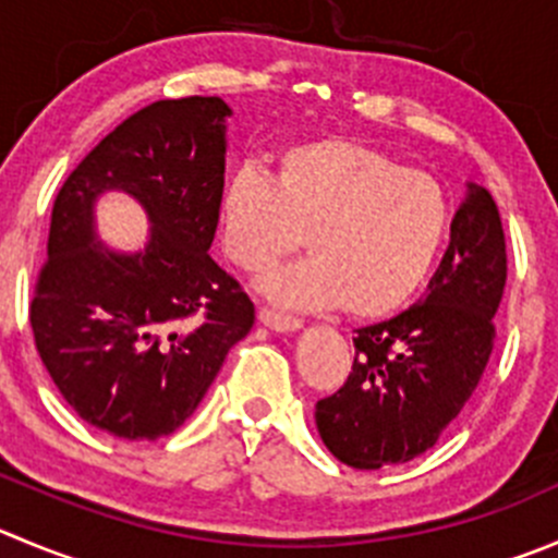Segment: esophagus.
I'll return each mask as SVG.
<instances>
[{"label": "esophagus", "instance_id": "34e87169", "mask_svg": "<svg viewBox=\"0 0 558 558\" xmlns=\"http://www.w3.org/2000/svg\"><path fill=\"white\" fill-rule=\"evenodd\" d=\"M257 317L265 328H270V331H276V333H290V331H299L301 328V320H295V317H288V315H279V312L259 310Z\"/></svg>", "mask_w": 558, "mask_h": 558}]
</instances>
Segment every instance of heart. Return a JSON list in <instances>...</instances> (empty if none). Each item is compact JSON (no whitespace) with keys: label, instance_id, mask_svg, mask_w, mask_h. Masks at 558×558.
<instances>
[{"label":"heart","instance_id":"b5f03b06","mask_svg":"<svg viewBox=\"0 0 558 558\" xmlns=\"http://www.w3.org/2000/svg\"><path fill=\"white\" fill-rule=\"evenodd\" d=\"M449 225L452 205L433 174L342 136L288 145L276 178L243 163L219 191L221 248L238 268H270L306 235L312 257L259 282L288 310L342 301L355 317L402 310L427 282Z\"/></svg>","mask_w":558,"mask_h":558}]
</instances>
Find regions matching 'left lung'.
<instances>
[{
  "label": "left lung",
  "instance_id": "left-lung-1",
  "mask_svg": "<svg viewBox=\"0 0 558 558\" xmlns=\"http://www.w3.org/2000/svg\"><path fill=\"white\" fill-rule=\"evenodd\" d=\"M504 284L501 216L490 191L469 183L424 299L359 328L353 373L315 405L317 433L339 463L375 471L435 447L485 373Z\"/></svg>",
  "mask_w": 558,
  "mask_h": 558
}]
</instances>
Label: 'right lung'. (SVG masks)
I'll return each mask as SVG.
<instances>
[{"instance_id":"obj_1","label":"right lung","mask_w":558,"mask_h":558,"mask_svg":"<svg viewBox=\"0 0 558 558\" xmlns=\"http://www.w3.org/2000/svg\"><path fill=\"white\" fill-rule=\"evenodd\" d=\"M227 117L203 95L145 106L73 169L51 210L29 306L37 353L68 405L125 441L174 433L254 326L248 295L208 254ZM109 190L146 210L151 235L136 253L97 238L94 205Z\"/></svg>"}]
</instances>
